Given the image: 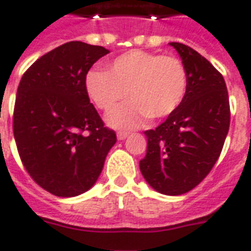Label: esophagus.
I'll list each match as a JSON object with an SVG mask.
<instances>
[{"instance_id": "34e87169", "label": "esophagus", "mask_w": 251, "mask_h": 251, "mask_svg": "<svg viewBox=\"0 0 251 251\" xmlns=\"http://www.w3.org/2000/svg\"><path fill=\"white\" fill-rule=\"evenodd\" d=\"M127 135H129V133H127V131H118L117 133L118 141H124L125 138H127Z\"/></svg>"}]
</instances>
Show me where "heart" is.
I'll use <instances>...</instances> for the list:
<instances>
[{
    "label": "heart",
    "mask_w": 251,
    "mask_h": 251,
    "mask_svg": "<svg viewBox=\"0 0 251 251\" xmlns=\"http://www.w3.org/2000/svg\"><path fill=\"white\" fill-rule=\"evenodd\" d=\"M84 83L99 109L110 110L127 95L130 101L112 110L106 120L114 127L130 129L146 118L173 113L185 99L189 78L177 57L134 49L110 61L106 72L87 73Z\"/></svg>",
    "instance_id": "1"
}]
</instances>
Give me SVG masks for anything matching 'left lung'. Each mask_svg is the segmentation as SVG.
<instances>
[{"mask_svg":"<svg viewBox=\"0 0 251 251\" xmlns=\"http://www.w3.org/2000/svg\"><path fill=\"white\" fill-rule=\"evenodd\" d=\"M178 52L189 84L181 105L156 129L146 130L147 153L139 168L149 185L165 195L185 194L206 178L229 130L226 80L210 61L181 43Z\"/></svg>","mask_w":251,"mask_h":251,"instance_id":"1","label":"left lung"}]
</instances>
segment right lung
Listing matches in <instances>:
<instances>
[{
  "mask_svg": "<svg viewBox=\"0 0 251 251\" xmlns=\"http://www.w3.org/2000/svg\"><path fill=\"white\" fill-rule=\"evenodd\" d=\"M108 53L104 47L69 41L35 61L18 86V152L33 181L57 197H75L94 186L117 141L84 83L91 66Z\"/></svg>",
  "mask_w": 251,
  "mask_h": 251,
  "instance_id": "1",
  "label": "right lung"
}]
</instances>
